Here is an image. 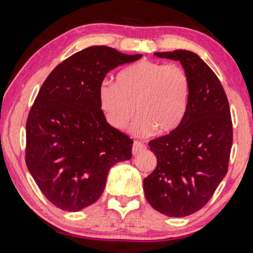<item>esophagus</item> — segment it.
Returning a JSON list of instances; mask_svg holds the SVG:
<instances>
[{
  "label": "esophagus",
  "mask_w": 253,
  "mask_h": 253,
  "mask_svg": "<svg viewBox=\"0 0 253 253\" xmlns=\"http://www.w3.org/2000/svg\"><path fill=\"white\" fill-rule=\"evenodd\" d=\"M144 151H146V146H145L143 143L135 142L134 145H132V154H134L135 156L138 155L140 153H143Z\"/></svg>",
  "instance_id": "1"
}]
</instances>
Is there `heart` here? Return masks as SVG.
Returning <instances> with one entry per match:
<instances>
[{
	"label": "heart",
	"mask_w": 253,
	"mask_h": 253,
	"mask_svg": "<svg viewBox=\"0 0 253 253\" xmlns=\"http://www.w3.org/2000/svg\"><path fill=\"white\" fill-rule=\"evenodd\" d=\"M191 81L183 67L142 60L126 67L116 77V84L102 83L98 90L99 106L109 125L126 128L135 114L132 134L146 137L154 131H173L185 116Z\"/></svg>",
	"instance_id": "obj_1"
}]
</instances>
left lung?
<instances>
[{
    "mask_svg": "<svg viewBox=\"0 0 253 253\" xmlns=\"http://www.w3.org/2000/svg\"><path fill=\"white\" fill-rule=\"evenodd\" d=\"M155 55L181 62L191 92L179 126L148 143L157 166L144 179V191L156 211L182 217L202 209L228 173L232 121L219 78L198 54L175 50Z\"/></svg>",
    "mask_w": 253,
    "mask_h": 253,
    "instance_id": "1",
    "label": "left lung"
}]
</instances>
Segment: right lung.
<instances>
[{
  "label": "right lung",
  "mask_w": 253,
  "mask_h": 253,
  "mask_svg": "<svg viewBox=\"0 0 253 253\" xmlns=\"http://www.w3.org/2000/svg\"><path fill=\"white\" fill-rule=\"evenodd\" d=\"M89 46L51 71L27 121L25 163L54 207L80 211L100 198L111 166L130 160L132 140L107 123L98 90L115 68L142 58Z\"/></svg>",
  "instance_id": "add662e5"
}]
</instances>
